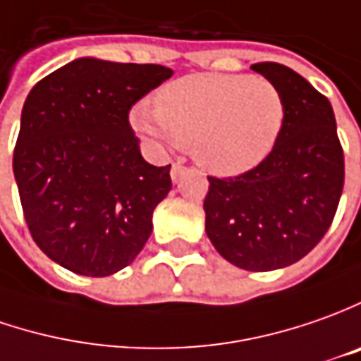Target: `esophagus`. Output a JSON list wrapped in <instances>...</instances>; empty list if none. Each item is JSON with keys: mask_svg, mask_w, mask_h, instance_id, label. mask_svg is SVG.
<instances>
[{"mask_svg": "<svg viewBox=\"0 0 361 361\" xmlns=\"http://www.w3.org/2000/svg\"><path fill=\"white\" fill-rule=\"evenodd\" d=\"M181 173H183V164H181V161H176V164L171 166V180L178 181Z\"/></svg>", "mask_w": 361, "mask_h": 361, "instance_id": "esophagus-1", "label": "esophagus"}]
</instances>
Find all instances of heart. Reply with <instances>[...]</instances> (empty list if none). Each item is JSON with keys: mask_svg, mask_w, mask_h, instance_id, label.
Masks as SVG:
<instances>
[{"mask_svg": "<svg viewBox=\"0 0 361 361\" xmlns=\"http://www.w3.org/2000/svg\"><path fill=\"white\" fill-rule=\"evenodd\" d=\"M131 123L145 137L190 145L216 176H238L266 159L286 123V99L267 78L245 73H193L168 83L156 109L137 104Z\"/></svg>", "mask_w": 361, "mask_h": 361, "instance_id": "heart-1", "label": "heart"}]
</instances>
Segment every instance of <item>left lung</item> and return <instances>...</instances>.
Here are the masks:
<instances>
[{"mask_svg":"<svg viewBox=\"0 0 361 361\" xmlns=\"http://www.w3.org/2000/svg\"><path fill=\"white\" fill-rule=\"evenodd\" d=\"M286 99L271 154L233 178L209 176L205 231L230 264L250 271L292 266L329 230L343 190V149L326 95L281 63H254Z\"/></svg>","mask_w":361,"mask_h":361,"instance_id":"1","label":"left lung"}]
</instances>
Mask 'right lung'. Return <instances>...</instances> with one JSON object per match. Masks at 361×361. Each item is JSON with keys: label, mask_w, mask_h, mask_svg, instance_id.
I'll list each match as a JSON object with an SVG mask.
<instances>
[{"label": "right lung", "mask_w": 361, "mask_h": 361, "mask_svg": "<svg viewBox=\"0 0 361 361\" xmlns=\"http://www.w3.org/2000/svg\"><path fill=\"white\" fill-rule=\"evenodd\" d=\"M173 71L75 59L27 95L13 173L33 242L69 271L106 278L143 250L169 168L147 164L130 109Z\"/></svg>", "instance_id": "add662e5"}]
</instances>
